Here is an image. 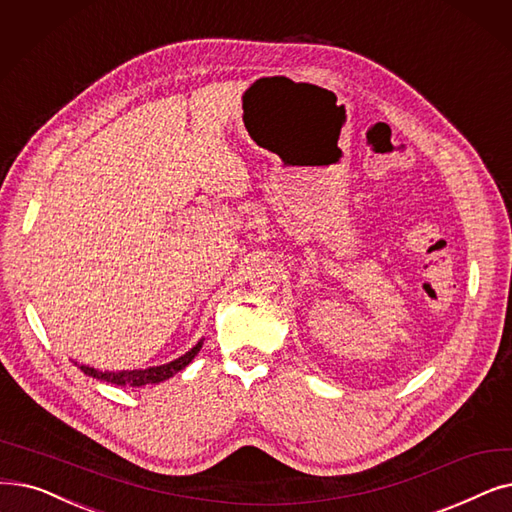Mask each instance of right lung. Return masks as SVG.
<instances>
[{
	"mask_svg": "<svg viewBox=\"0 0 512 512\" xmlns=\"http://www.w3.org/2000/svg\"><path fill=\"white\" fill-rule=\"evenodd\" d=\"M203 341H198L188 353H184L182 358H177L169 364H161V366H152L146 370H121V372H102L90 366H79L87 376H94L98 381H106L113 385H121V387H142V385H152V383H163L167 381L169 376L177 374L180 370H184L192 360L194 355L201 351Z\"/></svg>",
	"mask_w": 512,
	"mask_h": 512,
	"instance_id": "add662e5",
	"label": "right lung"
}]
</instances>
